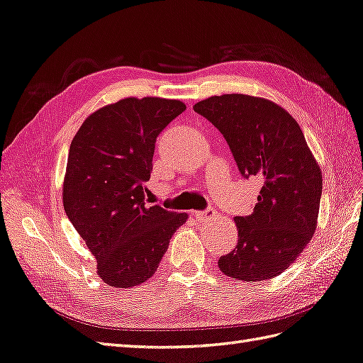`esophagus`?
<instances>
[{"label":"esophagus","mask_w":363,"mask_h":363,"mask_svg":"<svg viewBox=\"0 0 363 363\" xmlns=\"http://www.w3.org/2000/svg\"><path fill=\"white\" fill-rule=\"evenodd\" d=\"M195 216L199 223H207L213 220L216 216V212L213 208H207V210H202V212H195Z\"/></svg>","instance_id":"1"}]
</instances>
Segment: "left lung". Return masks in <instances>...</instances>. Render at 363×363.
<instances>
[{"mask_svg": "<svg viewBox=\"0 0 363 363\" xmlns=\"http://www.w3.org/2000/svg\"><path fill=\"white\" fill-rule=\"evenodd\" d=\"M193 109L221 131L241 174L261 181L254 212L235 216L238 242L218 267L241 281L271 280L297 259L317 229L318 162L297 121L272 100L223 94Z\"/></svg>", "mask_w": 363, "mask_h": 363, "instance_id": "1", "label": "left lung"}]
</instances>
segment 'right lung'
I'll return each mask as SVG.
<instances>
[{
  "mask_svg": "<svg viewBox=\"0 0 363 363\" xmlns=\"http://www.w3.org/2000/svg\"><path fill=\"white\" fill-rule=\"evenodd\" d=\"M185 104L126 97L89 114L71 142L63 207L97 259V275L114 288L151 278L187 213L147 206L157 134Z\"/></svg>",
  "mask_w": 363,
  "mask_h": 363,
  "instance_id": "add662e5",
  "label": "right lung"
}]
</instances>
